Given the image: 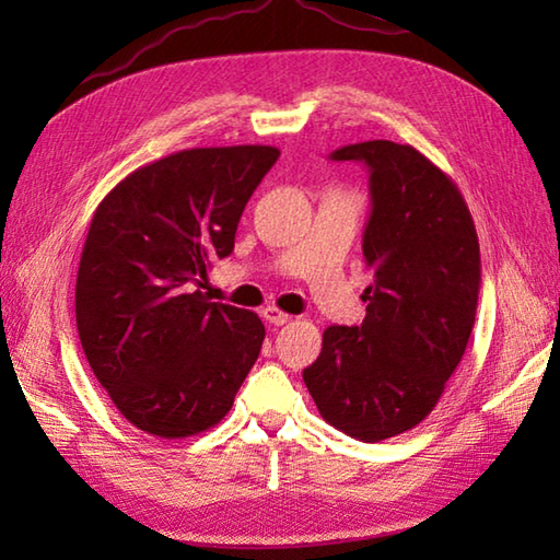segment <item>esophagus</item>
Segmentation results:
<instances>
[{
  "mask_svg": "<svg viewBox=\"0 0 560 560\" xmlns=\"http://www.w3.org/2000/svg\"><path fill=\"white\" fill-rule=\"evenodd\" d=\"M261 317L267 319L269 325H287L289 319H291V315L289 313H283V311H279V307H273V305H269V307H265V311H261Z\"/></svg>",
  "mask_w": 560,
  "mask_h": 560,
  "instance_id": "obj_1",
  "label": "esophagus"
}]
</instances>
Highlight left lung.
Returning a JSON list of instances; mask_svg holds the SVG:
<instances>
[{
  "label": "left lung",
  "mask_w": 560,
  "mask_h": 560,
  "mask_svg": "<svg viewBox=\"0 0 560 560\" xmlns=\"http://www.w3.org/2000/svg\"><path fill=\"white\" fill-rule=\"evenodd\" d=\"M331 161L371 173L363 257L373 283L363 325L327 327L303 380L329 425L380 443L419 425L462 361L477 317L479 235L459 187L413 147L361 141Z\"/></svg>",
  "instance_id": "obj_1"
}]
</instances>
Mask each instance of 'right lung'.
Here are the masks:
<instances>
[{
  "mask_svg": "<svg viewBox=\"0 0 560 560\" xmlns=\"http://www.w3.org/2000/svg\"><path fill=\"white\" fill-rule=\"evenodd\" d=\"M277 147L185 149L141 165L93 211L77 273V329L98 383L149 435L205 433L231 411L265 325L195 289L229 257Z\"/></svg>",
  "mask_w": 560,
  "mask_h": 560,
  "instance_id": "add662e5",
  "label": "right lung"
}]
</instances>
